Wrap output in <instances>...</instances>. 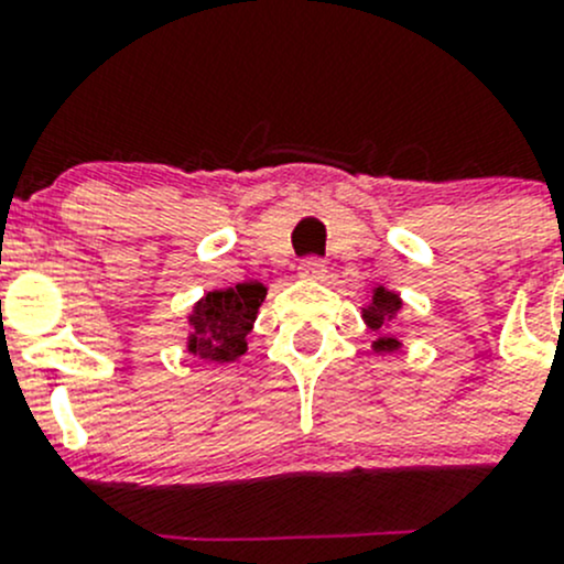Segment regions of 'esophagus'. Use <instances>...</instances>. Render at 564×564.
<instances>
[{"label":"esophagus","mask_w":564,"mask_h":564,"mask_svg":"<svg viewBox=\"0 0 564 564\" xmlns=\"http://www.w3.org/2000/svg\"><path fill=\"white\" fill-rule=\"evenodd\" d=\"M300 278H308V281H322L327 275V264L322 259H305L303 264L297 267Z\"/></svg>","instance_id":"esophagus-1"}]
</instances>
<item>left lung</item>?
Returning <instances> with one entry per match:
<instances>
[{"instance_id":"obj_1","label":"left lung","mask_w":564,"mask_h":564,"mask_svg":"<svg viewBox=\"0 0 564 564\" xmlns=\"http://www.w3.org/2000/svg\"><path fill=\"white\" fill-rule=\"evenodd\" d=\"M369 303L360 305V319L364 325L375 333V341H371V352L377 355H391L402 349V338H397L391 333V327L397 325L399 314H402L404 303L399 297V292L386 286H371L366 292Z\"/></svg>"}]
</instances>
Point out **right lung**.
Instances as JSON below:
<instances>
[{
  "label": "right lung",
  "instance_id": "1",
  "mask_svg": "<svg viewBox=\"0 0 564 564\" xmlns=\"http://www.w3.org/2000/svg\"><path fill=\"white\" fill-rule=\"evenodd\" d=\"M267 297V286L245 281L212 289L195 300L187 314V352L206 364H234L248 352V336Z\"/></svg>",
  "mask_w": 564,
  "mask_h": 564
}]
</instances>
